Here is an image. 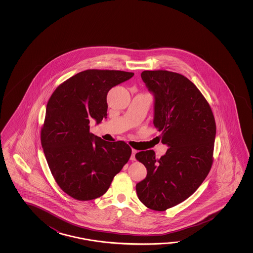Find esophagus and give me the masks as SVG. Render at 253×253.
I'll return each mask as SVG.
<instances>
[{"label":"esophagus","instance_id":"1","mask_svg":"<svg viewBox=\"0 0 253 253\" xmlns=\"http://www.w3.org/2000/svg\"><path fill=\"white\" fill-rule=\"evenodd\" d=\"M137 153V151L134 150V149H132V155H131V157H130V159L132 160V161H134L135 160V157H134V156H135V154Z\"/></svg>","mask_w":253,"mask_h":253}]
</instances>
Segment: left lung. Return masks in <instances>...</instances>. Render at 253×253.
Listing matches in <instances>:
<instances>
[{
	"label": "left lung",
	"instance_id": "left-lung-1",
	"mask_svg": "<svg viewBox=\"0 0 253 253\" xmlns=\"http://www.w3.org/2000/svg\"><path fill=\"white\" fill-rule=\"evenodd\" d=\"M141 78L155 97L153 123L169 148L160 159L153 150L135 155L147 170L135 190L147 208L166 211L190 197L208 175L216 125L209 103L184 76L145 70Z\"/></svg>",
	"mask_w": 253,
	"mask_h": 253
}]
</instances>
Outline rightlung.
I'll use <instances>...</instances> for the list:
<instances>
[{
    "mask_svg": "<svg viewBox=\"0 0 253 253\" xmlns=\"http://www.w3.org/2000/svg\"><path fill=\"white\" fill-rule=\"evenodd\" d=\"M133 72L87 70L60 84L48 99L41 139L50 172L72 198L102 196L132 150L124 141L107 142L89 132V121L107 119V95Z\"/></svg>",
    "mask_w": 253,
    "mask_h": 253,
    "instance_id": "add662e5",
    "label": "right lung"
}]
</instances>
